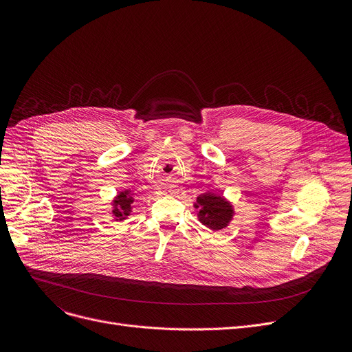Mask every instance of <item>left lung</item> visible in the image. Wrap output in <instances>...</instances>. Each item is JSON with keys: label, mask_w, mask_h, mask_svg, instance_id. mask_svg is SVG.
<instances>
[{"label": "left lung", "mask_w": 352, "mask_h": 352, "mask_svg": "<svg viewBox=\"0 0 352 352\" xmlns=\"http://www.w3.org/2000/svg\"><path fill=\"white\" fill-rule=\"evenodd\" d=\"M196 202L195 208H199V220L210 230H221L232 219V206L220 195L206 192L199 195Z\"/></svg>", "instance_id": "8db88e82"}]
</instances>
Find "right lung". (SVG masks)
<instances>
[{"instance_id":"right-lung-1","label":"right lung","mask_w":352,"mask_h":352,"mask_svg":"<svg viewBox=\"0 0 352 352\" xmlns=\"http://www.w3.org/2000/svg\"><path fill=\"white\" fill-rule=\"evenodd\" d=\"M133 204V197L131 195V190H124L121 192L116 200H114V216H116V220H124L126 219V216H129L131 213V209H132V205Z\"/></svg>"}]
</instances>
